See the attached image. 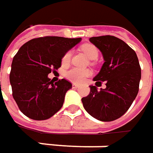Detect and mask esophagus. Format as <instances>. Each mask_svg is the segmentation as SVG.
I'll list each match as a JSON object with an SVG mask.
<instances>
[{"label":"esophagus","mask_w":153,"mask_h":153,"mask_svg":"<svg viewBox=\"0 0 153 153\" xmlns=\"http://www.w3.org/2000/svg\"><path fill=\"white\" fill-rule=\"evenodd\" d=\"M72 88H78L79 86L77 85V84H76V83H73V84H72Z\"/></svg>","instance_id":"34e87169"}]
</instances>
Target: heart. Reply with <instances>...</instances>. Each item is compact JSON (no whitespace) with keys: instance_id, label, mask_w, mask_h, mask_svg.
<instances>
[{"instance_id":"obj_1","label":"heart","mask_w":153,"mask_h":153,"mask_svg":"<svg viewBox=\"0 0 153 153\" xmlns=\"http://www.w3.org/2000/svg\"><path fill=\"white\" fill-rule=\"evenodd\" d=\"M82 52L88 56V58H89L90 59H96L99 55V52L98 49L92 44H85L83 45L82 48ZM71 52L69 50L65 52L64 53V55L62 57V65H68L69 62L71 60ZM91 75V71L88 69H80V68L74 67L71 68V70L67 71L65 76L69 81L72 82L74 83H80L82 82H83L84 80L89 76Z\"/></svg>"}]
</instances>
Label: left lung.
<instances>
[{"mask_svg": "<svg viewBox=\"0 0 153 153\" xmlns=\"http://www.w3.org/2000/svg\"><path fill=\"white\" fill-rule=\"evenodd\" d=\"M89 41L102 53L105 63L94 78L96 85L105 82L106 88L90 93L82 99L85 110L98 120L111 122L125 114L137 96L141 69L134 50L113 36L90 37Z\"/></svg>", "mask_w": 153, "mask_h": 153, "instance_id": "obj_1", "label": "left lung"}]
</instances>
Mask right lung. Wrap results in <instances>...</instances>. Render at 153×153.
Returning <instances> with one entry per match:
<instances>
[{"label":"right lung","instance_id":"obj_1","mask_svg":"<svg viewBox=\"0 0 153 153\" xmlns=\"http://www.w3.org/2000/svg\"><path fill=\"white\" fill-rule=\"evenodd\" d=\"M81 40L49 36L34 38L15 54L10 83L13 97L26 117L46 120L61 109L72 84L65 79L53 82L48 75L61 66L64 53Z\"/></svg>","mask_w":153,"mask_h":153}]
</instances>
